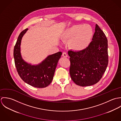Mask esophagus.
Wrapping results in <instances>:
<instances>
[{
  "label": "esophagus",
  "instance_id": "1",
  "mask_svg": "<svg viewBox=\"0 0 121 121\" xmlns=\"http://www.w3.org/2000/svg\"><path fill=\"white\" fill-rule=\"evenodd\" d=\"M62 56L64 57H68V54L66 52H63L62 53Z\"/></svg>",
  "mask_w": 121,
  "mask_h": 121
}]
</instances>
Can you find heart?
<instances>
[{"label": "heart", "mask_w": 121, "mask_h": 121, "mask_svg": "<svg viewBox=\"0 0 121 121\" xmlns=\"http://www.w3.org/2000/svg\"><path fill=\"white\" fill-rule=\"evenodd\" d=\"M93 35L92 28L86 25H74L64 30L62 33L63 41H70L71 48L78 51L86 49L88 47Z\"/></svg>", "instance_id": "heart-1"}]
</instances>
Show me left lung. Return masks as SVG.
<instances>
[{
    "label": "left lung",
    "instance_id": "8db88e82",
    "mask_svg": "<svg viewBox=\"0 0 121 121\" xmlns=\"http://www.w3.org/2000/svg\"><path fill=\"white\" fill-rule=\"evenodd\" d=\"M69 73L77 85L89 86L102 78L108 64V40L103 31L96 24L92 40L86 49L68 52Z\"/></svg>",
    "mask_w": 121,
    "mask_h": 121
}]
</instances>
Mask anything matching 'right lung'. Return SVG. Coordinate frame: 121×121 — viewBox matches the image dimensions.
<instances>
[{"mask_svg":"<svg viewBox=\"0 0 121 121\" xmlns=\"http://www.w3.org/2000/svg\"><path fill=\"white\" fill-rule=\"evenodd\" d=\"M28 30H24L19 35L14 47L13 56L17 73L27 84L37 88L48 86L52 82L58 61L62 55L59 52L48 55L42 62L32 65L26 61L21 53V42L22 37Z\"/></svg>","mask_w":121,"mask_h":121,"instance_id":"1","label":"right lung"}]
</instances>
